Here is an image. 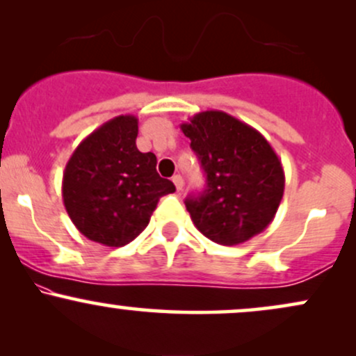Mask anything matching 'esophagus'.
Instances as JSON below:
<instances>
[{"instance_id": "obj_1", "label": "esophagus", "mask_w": 356, "mask_h": 356, "mask_svg": "<svg viewBox=\"0 0 356 356\" xmlns=\"http://www.w3.org/2000/svg\"><path fill=\"white\" fill-rule=\"evenodd\" d=\"M172 182L175 184V189H177V191H182V187H184V179H182V175H181V174L174 175V177H172Z\"/></svg>"}]
</instances>
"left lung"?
<instances>
[{"instance_id":"8db88e82","label":"left lung","mask_w":356,"mask_h":356,"mask_svg":"<svg viewBox=\"0 0 356 356\" xmlns=\"http://www.w3.org/2000/svg\"><path fill=\"white\" fill-rule=\"evenodd\" d=\"M181 130L207 177V189L186 201L194 226L222 246L266 229L284 194V170L271 144L220 110L195 113Z\"/></svg>"}]
</instances>
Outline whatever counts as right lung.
<instances>
[{"instance_id": "1", "label": "right lung", "mask_w": 356, "mask_h": 356, "mask_svg": "<svg viewBox=\"0 0 356 356\" xmlns=\"http://www.w3.org/2000/svg\"><path fill=\"white\" fill-rule=\"evenodd\" d=\"M138 118L118 115L93 130L65 165L61 195L85 238L122 248L145 229L159 199L175 186L155 170L157 157L136 145Z\"/></svg>"}]
</instances>
